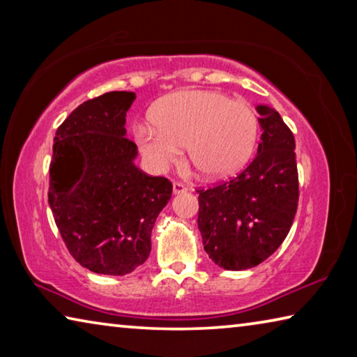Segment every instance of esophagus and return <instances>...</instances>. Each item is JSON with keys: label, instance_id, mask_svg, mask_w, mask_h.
Instances as JSON below:
<instances>
[{"label": "esophagus", "instance_id": "obj_1", "mask_svg": "<svg viewBox=\"0 0 357 357\" xmlns=\"http://www.w3.org/2000/svg\"><path fill=\"white\" fill-rule=\"evenodd\" d=\"M187 190V187L183 183H173V192L174 193H184Z\"/></svg>", "mask_w": 357, "mask_h": 357}]
</instances>
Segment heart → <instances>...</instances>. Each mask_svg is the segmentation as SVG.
Listing matches in <instances>:
<instances>
[{
  "label": "heart",
  "instance_id": "obj_1",
  "mask_svg": "<svg viewBox=\"0 0 357 357\" xmlns=\"http://www.w3.org/2000/svg\"><path fill=\"white\" fill-rule=\"evenodd\" d=\"M137 146L157 173L187 162L204 179H223L250 160L259 135L253 107L208 89H183L159 100L153 123L134 128Z\"/></svg>",
  "mask_w": 357,
  "mask_h": 357
}]
</instances>
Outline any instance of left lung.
<instances>
[{
	"mask_svg": "<svg viewBox=\"0 0 357 357\" xmlns=\"http://www.w3.org/2000/svg\"><path fill=\"white\" fill-rule=\"evenodd\" d=\"M255 159L238 176L200 193L198 228L204 250L228 271L255 268L285 241L299 200L293 132L274 108L258 105Z\"/></svg>",
	"mask_w": 357,
	"mask_h": 357,
	"instance_id": "left-lung-1",
	"label": "left lung"
}]
</instances>
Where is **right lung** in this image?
<instances>
[{
  "label": "right lung",
  "mask_w": 357,
  "mask_h": 357,
  "mask_svg": "<svg viewBox=\"0 0 357 357\" xmlns=\"http://www.w3.org/2000/svg\"><path fill=\"white\" fill-rule=\"evenodd\" d=\"M135 93L112 91L78 105L56 130L48 204L75 261L96 274L126 275L146 261L157 215L173 185L134 160L126 113Z\"/></svg>",
  "instance_id": "add662e5"
}]
</instances>
